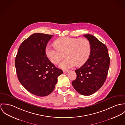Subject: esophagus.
Instances as JSON below:
<instances>
[{"instance_id": "esophagus-1", "label": "esophagus", "mask_w": 125, "mask_h": 125, "mask_svg": "<svg viewBox=\"0 0 125 125\" xmlns=\"http://www.w3.org/2000/svg\"><path fill=\"white\" fill-rule=\"evenodd\" d=\"M69 71V70H63V72L64 73H67Z\"/></svg>"}]
</instances>
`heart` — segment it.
I'll list each match as a JSON object with an SVG mask.
<instances>
[{
  "instance_id": "b5f03b06",
  "label": "heart",
  "mask_w": 125,
  "mask_h": 125,
  "mask_svg": "<svg viewBox=\"0 0 125 125\" xmlns=\"http://www.w3.org/2000/svg\"><path fill=\"white\" fill-rule=\"evenodd\" d=\"M55 45L46 46V55L55 64H58L65 55L67 58L59 65L63 69L71 68L76 65H83L88 60L91 50L90 42L85 38L62 37L56 40Z\"/></svg>"
}]
</instances>
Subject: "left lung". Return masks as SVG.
Listing matches in <instances>:
<instances>
[{
    "label": "left lung",
    "mask_w": 125,
    "mask_h": 125,
    "mask_svg": "<svg viewBox=\"0 0 125 125\" xmlns=\"http://www.w3.org/2000/svg\"><path fill=\"white\" fill-rule=\"evenodd\" d=\"M91 44L88 59L80 68L75 70L76 79L72 82L75 90L83 95L95 93L104 83L110 65V57L106 45L94 35L84 34Z\"/></svg>",
    "instance_id": "obj_1"
}]
</instances>
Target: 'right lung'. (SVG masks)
<instances>
[{"label": "right lung", "mask_w": 125, "mask_h": 125, "mask_svg": "<svg viewBox=\"0 0 125 125\" xmlns=\"http://www.w3.org/2000/svg\"><path fill=\"white\" fill-rule=\"evenodd\" d=\"M53 35L36 33L20 46L15 58L20 83L31 94L45 96L54 90L57 77L63 73L47 57L45 48Z\"/></svg>", "instance_id": "obj_1"}]
</instances>
